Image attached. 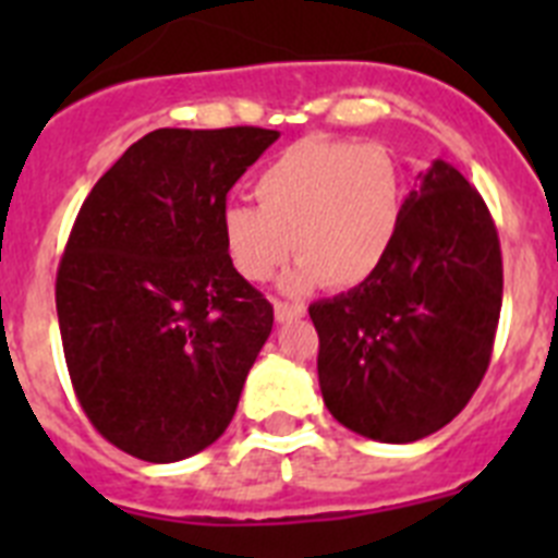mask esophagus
<instances>
[{
    "mask_svg": "<svg viewBox=\"0 0 558 558\" xmlns=\"http://www.w3.org/2000/svg\"><path fill=\"white\" fill-rule=\"evenodd\" d=\"M274 313H276V322H279V324H288V322H293V318H302L304 307H302V304L274 302Z\"/></svg>",
    "mask_w": 558,
    "mask_h": 558,
    "instance_id": "esophagus-1",
    "label": "esophagus"
}]
</instances>
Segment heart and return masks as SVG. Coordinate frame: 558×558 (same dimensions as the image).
Instances as JSON below:
<instances>
[{
  "mask_svg": "<svg viewBox=\"0 0 558 558\" xmlns=\"http://www.w3.org/2000/svg\"><path fill=\"white\" fill-rule=\"evenodd\" d=\"M254 198L256 206L231 204L220 215L231 268L265 282L293 248L299 263L284 288L343 290L372 279L391 254L405 181L386 147L302 140L259 170Z\"/></svg>",
  "mask_w": 558,
  "mask_h": 558,
  "instance_id": "1",
  "label": "heart"
}]
</instances>
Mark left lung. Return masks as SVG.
I'll return each instance as SVG.
<instances>
[{
  "label": "left lung",
  "mask_w": 558,
  "mask_h": 558,
  "mask_svg": "<svg viewBox=\"0 0 558 558\" xmlns=\"http://www.w3.org/2000/svg\"><path fill=\"white\" fill-rule=\"evenodd\" d=\"M416 179L377 274L310 304L324 405L386 445L418 441L463 411L502 304L500 240L475 186L441 159Z\"/></svg>",
  "instance_id": "8db88e82"
}]
</instances>
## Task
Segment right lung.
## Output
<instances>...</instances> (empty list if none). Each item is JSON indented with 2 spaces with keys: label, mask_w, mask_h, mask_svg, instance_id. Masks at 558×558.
Listing matches in <instances>:
<instances>
[{
  "label": "right lung",
  "mask_w": 558,
  "mask_h": 558,
  "mask_svg": "<svg viewBox=\"0 0 558 558\" xmlns=\"http://www.w3.org/2000/svg\"><path fill=\"white\" fill-rule=\"evenodd\" d=\"M279 131L159 128L83 201L56 282L66 368L122 452L184 461L215 445L274 327L231 268L220 215Z\"/></svg>",
  "instance_id": "obj_1"
}]
</instances>
